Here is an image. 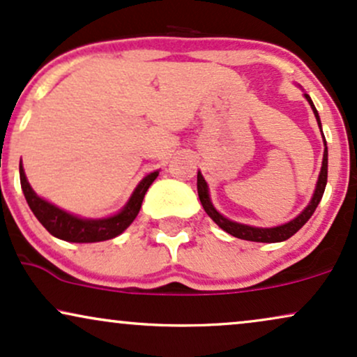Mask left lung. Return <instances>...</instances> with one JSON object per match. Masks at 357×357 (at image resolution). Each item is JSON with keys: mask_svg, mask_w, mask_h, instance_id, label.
Returning a JSON list of instances; mask_svg holds the SVG:
<instances>
[{"mask_svg": "<svg viewBox=\"0 0 357 357\" xmlns=\"http://www.w3.org/2000/svg\"><path fill=\"white\" fill-rule=\"evenodd\" d=\"M304 96H306V100L309 101V105H311L312 111H314L317 124H319V128H321L319 114H317V111L314 108V105H312L311 98H309V94H304ZM324 146H326V139H324ZM326 183H328V146L324 148L323 166H321L319 179H317L316 191H314V196H312L311 203H309L307 208L304 209V211L299 214L298 218H294L293 221L286 222V225H282V226H276V227H252V226H246V225H239V222L229 221L227 218L222 216V214L218 213L216 209H214L211 199H209L208 184H206L204 178L201 176V173H197V195H199V201H201V204H203L204 211L208 213V216L211 218V220L216 222L221 229H225L226 233L234 236V238L246 239V241L279 243V241H286V239H289L291 236L298 233V231L301 229V227L309 221V218H311L312 213L316 211L317 204H319L321 197H323V195H324Z\"/></svg>", "mask_w": 357, "mask_h": 357, "instance_id": "left-lung-1", "label": "left lung"}]
</instances>
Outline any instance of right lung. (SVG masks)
Masks as SVG:
<instances>
[{"mask_svg":"<svg viewBox=\"0 0 357 357\" xmlns=\"http://www.w3.org/2000/svg\"><path fill=\"white\" fill-rule=\"evenodd\" d=\"M158 174L160 173L154 171V173L148 174L143 181L137 184V188L121 213L106 218V220H81V218H76L70 213L63 211V209L56 208L54 204L48 203V201L41 199L29 186L26 174H24L23 166L20 162L21 188H23L24 197H26L28 206L31 208L33 214L48 229L50 234L70 243H98L113 239L118 234H121L135 221V218L141 209V204H143L146 191L151 186L154 179L158 178Z\"/></svg>","mask_w":357,"mask_h":357,"instance_id":"1","label":"right lung"}]
</instances>
